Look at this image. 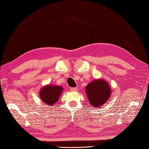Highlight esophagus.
<instances>
[{
    "instance_id": "34e87169",
    "label": "esophagus",
    "mask_w": 149,
    "mask_h": 149,
    "mask_svg": "<svg viewBox=\"0 0 149 149\" xmlns=\"http://www.w3.org/2000/svg\"><path fill=\"white\" fill-rule=\"evenodd\" d=\"M77 88H70V90L72 91H77Z\"/></svg>"
}]
</instances>
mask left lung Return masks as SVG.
<instances>
[{
    "instance_id": "obj_1",
    "label": "left lung",
    "mask_w": 149,
    "mask_h": 149,
    "mask_svg": "<svg viewBox=\"0 0 149 149\" xmlns=\"http://www.w3.org/2000/svg\"><path fill=\"white\" fill-rule=\"evenodd\" d=\"M86 92L91 106L99 107L108 100L111 95L109 84L103 79L95 80L88 84Z\"/></svg>"
}]
</instances>
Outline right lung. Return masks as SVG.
I'll return each mask as SVG.
<instances>
[{
	"label": "right lung",
	"instance_id": "1",
	"mask_svg": "<svg viewBox=\"0 0 149 149\" xmlns=\"http://www.w3.org/2000/svg\"><path fill=\"white\" fill-rule=\"evenodd\" d=\"M62 90L61 86L48 85L42 88L40 91V97L43 102L47 104V106H52L58 100Z\"/></svg>",
	"mask_w": 149,
	"mask_h": 149
}]
</instances>
